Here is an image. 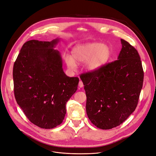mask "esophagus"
<instances>
[{"mask_svg": "<svg viewBox=\"0 0 156 156\" xmlns=\"http://www.w3.org/2000/svg\"><path fill=\"white\" fill-rule=\"evenodd\" d=\"M78 86H79L80 88H83V82H82L81 81H79Z\"/></svg>", "mask_w": 156, "mask_h": 156, "instance_id": "1", "label": "esophagus"}]
</instances>
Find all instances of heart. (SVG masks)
Returning <instances> with one entry per match:
<instances>
[{
    "instance_id": "obj_1",
    "label": "heart",
    "mask_w": 156,
    "mask_h": 156,
    "mask_svg": "<svg viewBox=\"0 0 156 156\" xmlns=\"http://www.w3.org/2000/svg\"><path fill=\"white\" fill-rule=\"evenodd\" d=\"M112 55L111 48L100 42H92L76 47L72 51V58L66 55L65 61L68 68L74 71L78 63L84 62V67L88 72H96L109 62Z\"/></svg>"
}]
</instances>
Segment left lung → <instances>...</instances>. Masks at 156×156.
Instances as JSON below:
<instances>
[{"label": "left lung", "instance_id": "1", "mask_svg": "<svg viewBox=\"0 0 156 156\" xmlns=\"http://www.w3.org/2000/svg\"><path fill=\"white\" fill-rule=\"evenodd\" d=\"M118 60L96 72L82 74L87 95V114L101 129H110L134 111L143 88L144 72L137 51L121 39Z\"/></svg>", "mask_w": 156, "mask_h": 156}]
</instances>
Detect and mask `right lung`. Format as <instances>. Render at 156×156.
Instances as JSON below:
<instances>
[{"label": "right lung", "instance_id": "1", "mask_svg": "<svg viewBox=\"0 0 156 156\" xmlns=\"http://www.w3.org/2000/svg\"><path fill=\"white\" fill-rule=\"evenodd\" d=\"M60 41L29 40L23 45L13 65L14 94L31 122L43 129L60 125L66 104L76 91L79 78L64 73Z\"/></svg>", "mask_w": 156, "mask_h": 156}]
</instances>
